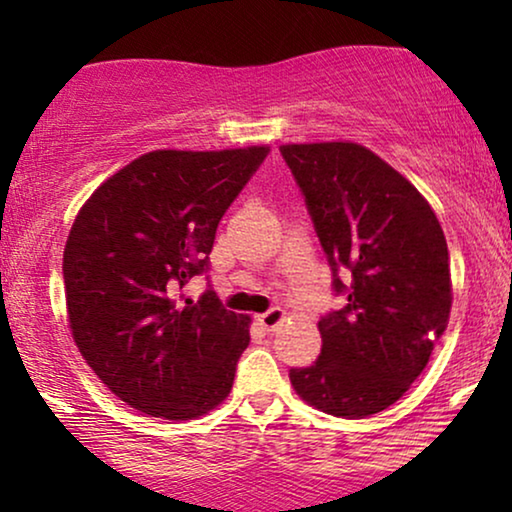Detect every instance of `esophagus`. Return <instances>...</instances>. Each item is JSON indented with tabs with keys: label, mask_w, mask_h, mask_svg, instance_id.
Returning <instances> with one entry per match:
<instances>
[{
	"label": "esophagus",
	"mask_w": 512,
	"mask_h": 512,
	"mask_svg": "<svg viewBox=\"0 0 512 512\" xmlns=\"http://www.w3.org/2000/svg\"><path fill=\"white\" fill-rule=\"evenodd\" d=\"M282 319H284V310H279V307H272V310L258 314V317H256V321L265 328V331H272V328H277L279 324H282Z\"/></svg>",
	"instance_id": "obj_1"
}]
</instances>
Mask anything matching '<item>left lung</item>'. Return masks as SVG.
I'll use <instances>...</instances> for the list:
<instances>
[{
    "label": "left lung",
    "mask_w": 512,
    "mask_h": 512,
    "mask_svg": "<svg viewBox=\"0 0 512 512\" xmlns=\"http://www.w3.org/2000/svg\"><path fill=\"white\" fill-rule=\"evenodd\" d=\"M305 198L345 307L319 319L321 354L291 368L298 396L361 419L396 403L429 363L452 307L443 228L415 186L366 146L279 149Z\"/></svg>",
    "instance_id": "8db88e82"
}]
</instances>
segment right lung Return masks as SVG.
<instances>
[{
	"instance_id": "right-lung-1",
	"label": "right lung",
	"mask_w": 512,
	"mask_h": 512,
	"mask_svg": "<svg viewBox=\"0 0 512 512\" xmlns=\"http://www.w3.org/2000/svg\"><path fill=\"white\" fill-rule=\"evenodd\" d=\"M268 146L151 151L104 181L76 216L62 258L69 328L111 394L151 417L193 419L233 387L249 317L207 277L216 228Z\"/></svg>"
}]
</instances>
